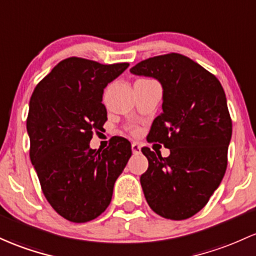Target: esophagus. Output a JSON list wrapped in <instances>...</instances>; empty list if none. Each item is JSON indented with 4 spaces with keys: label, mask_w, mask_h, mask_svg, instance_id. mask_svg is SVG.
<instances>
[{
    "label": "esophagus",
    "mask_w": 256,
    "mask_h": 256,
    "mask_svg": "<svg viewBox=\"0 0 256 256\" xmlns=\"http://www.w3.org/2000/svg\"><path fill=\"white\" fill-rule=\"evenodd\" d=\"M131 150H132L134 154H140L141 153V146H140L138 143L134 142L132 144H131Z\"/></svg>",
    "instance_id": "obj_1"
}]
</instances>
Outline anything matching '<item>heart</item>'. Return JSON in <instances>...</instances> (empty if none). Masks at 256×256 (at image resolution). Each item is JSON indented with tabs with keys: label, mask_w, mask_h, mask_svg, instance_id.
Masks as SVG:
<instances>
[{
	"label": "heart",
	"mask_w": 256,
	"mask_h": 256,
	"mask_svg": "<svg viewBox=\"0 0 256 256\" xmlns=\"http://www.w3.org/2000/svg\"><path fill=\"white\" fill-rule=\"evenodd\" d=\"M141 80H146V78H141Z\"/></svg>",
	"instance_id": "1"
}]
</instances>
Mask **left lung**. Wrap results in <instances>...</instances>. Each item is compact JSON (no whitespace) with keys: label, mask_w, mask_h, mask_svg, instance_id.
<instances>
[{"label":"left lung","mask_w":256,"mask_h":256,"mask_svg":"<svg viewBox=\"0 0 256 256\" xmlns=\"http://www.w3.org/2000/svg\"><path fill=\"white\" fill-rule=\"evenodd\" d=\"M130 72L162 86V113L147 141L162 143L170 156L142 148L150 164L140 178L146 200L162 218L184 220L206 206L226 172L232 136L226 94L215 75L178 53L148 58Z\"/></svg>","instance_id":"8db88e82"}]
</instances>
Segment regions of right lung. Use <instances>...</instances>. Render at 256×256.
I'll list each match as a JSON object with an SVG mask.
<instances>
[{"label": "right lung", "instance_id": "1", "mask_svg": "<svg viewBox=\"0 0 256 256\" xmlns=\"http://www.w3.org/2000/svg\"><path fill=\"white\" fill-rule=\"evenodd\" d=\"M128 66L66 58L30 98V160L47 202L72 222H87L104 212L132 154L131 143L118 136L103 152L90 148L94 132L102 131L106 122L104 88Z\"/></svg>", "mask_w": 256, "mask_h": 256}]
</instances>
